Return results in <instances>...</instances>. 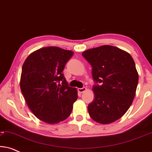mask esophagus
<instances>
[{
	"instance_id": "esophagus-1",
	"label": "esophagus",
	"mask_w": 152,
	"mask_h": 152,
	"mask_svg": "<svg viewBox=\"0 0 152 152\" xmlns=\"http://www.w3.org/2000/svg\"><path fill=\"white\" fill-rule=\"evenodd\" d=\"M86 91V88H85V87H84V88H78V91L80 92V93H82L83 92H84V91Z\"/></svg>"
}]
</instances>
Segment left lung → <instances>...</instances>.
Returning <instances> with one entry per match:
<instances>
[{
    "label": "left lung",
    "mask_w": 152,
    "mask_h": 152,
    "mask_svg": "<svg viewBox=\"0 0 152 152\" xmlns=\"http://www.w3.org/2000/svg\"><path fill=\"white\" fill-rule=\"evenodd\" d=\"M82 55L92 66L93 80L101 83L93 88L95 99L88 106L91 118L102 124L119 120L132 105L138 82L132 57L109 45L88 49Z\"/></svg>",
    "instance_id": "1"
}]
</instances>
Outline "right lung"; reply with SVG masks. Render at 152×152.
<instances>
[{"instance_id":"add662e5","label":"right lung","mask_w":152,"mask_h":152,"mask_svg":"<svg viewBox=\"0 0 152 152\" xmlns=\"http://www.w3.org/2000/svg\"><path fill=\"white\" fill-rule=\"evenodd\" d=\"M73 52L56 46L43 47L25 60L20 87L27 105L45 123L64 121L77 99V88L69 87L62 73Z\"/></svg>"}]
</instances>
